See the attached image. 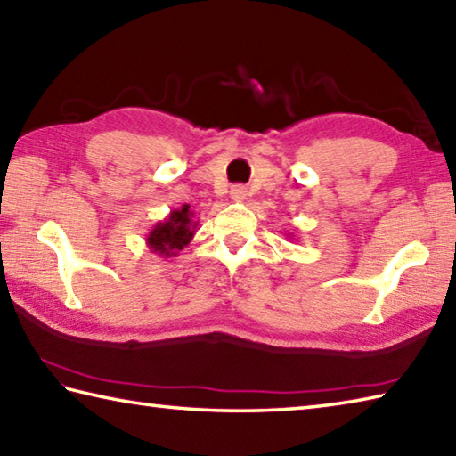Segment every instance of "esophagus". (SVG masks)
<instances>
[{"label":"esophagus","instance_id":"1","mask_svg":"<svg viewBox=\"0 0 456 456\" xmlns=\"http://www.w3.org/2000/svg\"><path fill=\"white\" fill-rule=\"evenodd\" d=\"M246 196H248V191H246V186H232V191H230V199L234 200V202H242V200H246Z\"/></svg>","mask_w":456,"mask_h":456}]
</instances>
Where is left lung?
I'll return each instance as SVG.
<instances>
[{
	"label": "left lung",
	"instance_id": "8db88e82",
	"mask_svg": "<svg viewBox=\"0 0 456 456\" xmlns=\"http://www.w3.org/2000/svg\"><path fill=\"white\" fill-rule=\"evenodd\" d=\"M289 238H291V236H289Z\"/></svg>",
	"mask_w": 456,
	"mask_h": 456
}]
</instances>
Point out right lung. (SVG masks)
<instances>
[{"mask_svg":"<svg viewBox=\"0 0 456 456\" xmlns=\"http://www.w3.org/2000/svg\"><path fill=\"white\" fill-rule=\"evenodd\" d=\"M196 226H199V220H194L191 206L183 204L180 208L170 210L165 220L152 226L147 234V248L160 257L178 256L180 250L191 244Z\"/></svg>","mask_w":456,"mask_h":456,"instance_id":"add662e5","label":"right lung"}]
</instances>
